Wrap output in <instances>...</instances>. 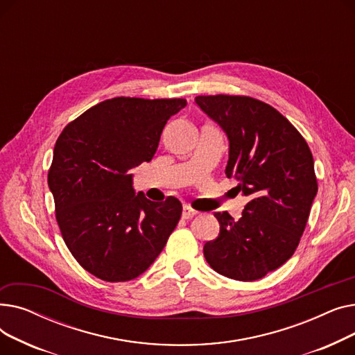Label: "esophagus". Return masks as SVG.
Segmentation results:
<instances>
[{
  "instance_id": "1",
  "label": "esophagus",
  "mask_w": 355,
  "mask_h": 355,
  "mask_svg": "<svg viewBox=\"0 0 355 355\" xmlns=\"http://www.w3.org/2000/svg\"><path fill=\"white\" fill-rule=\"evenodd\" d=\"M196 214H197L196 210H193L190 206H187V204H184V206H182V218L190 220V218H193Z\"/></svg>"
}]
</instances>
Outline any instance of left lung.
<instances>
[{
  "label": "left lung",
  "instance_id": "1",
  "mask_svg": "<svg viewBox=\"0 0 355 355\" xmlns=\"http://www.w3.org/2000/svg\"><path fill=\"white\" fill-rule=\"evenodd\" d=\"M196 105L229 139L227 178L249 197L240 220L217 211V239L204 257L220 275L257 281L282 266L300 245L318 191L311 149L270 105L249 96H197Z\"/></svg>",
  "mask_w": 355,
  "mask_h": 355
}]
</instances>
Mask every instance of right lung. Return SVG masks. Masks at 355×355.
Here are the masks:
<instances>
[{
  "mask_svg": "<svg viewBox=\"0 0 355 355\" xmlns=\"http://www.w3.org/2000/svg\"><path fill=\"white\" fill-rule=\"evenodd\" d=\"M185 106V99H107L69 123L54 145L55 218L73 257L102 281L142 275L177 226L181 202L135 194L129 170L153 159L166 121Z\"/></svg>",
  "mask_w": 355,
  "mask_h": 355,
  "instance_id": "1",
  "label": "right lung"
}]
</instances>
